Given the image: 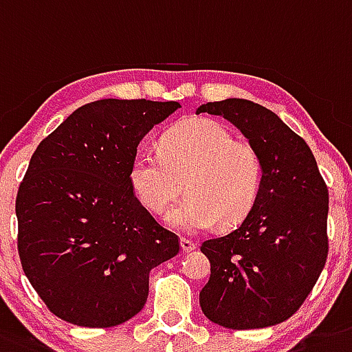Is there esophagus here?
I'll return each mask as SVG.
<instances>
[{
    "instance_id": "esophagus-1",
    "label": "esophagus",
    "mask_w": 352,
    "mask_h": 352,
    "mask_svg": "<svg viewBox=\"0 0 352 352\" xmlns=\"http://www.w3.org/2000/svg\"><path fill=\"white\" fill-rule=\"evenodd\" d=\"M180 249H182L184 252H191L196 249V243L189 239H180Z\"/></svg>"
}]
</instances>
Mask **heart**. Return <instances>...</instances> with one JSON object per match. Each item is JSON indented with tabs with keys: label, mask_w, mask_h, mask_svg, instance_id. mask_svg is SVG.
I'll use <instances>...</instances> for the list:
<instances>
[{
	"label": "heart",
	"mask_w": 352,
	"mask_h": 352,
	"mask_svg": "<svg viewBox=\"0 0 352 352\" xmlns=\"http://www.w3.org/2000/svg\"><path fill=\"white\" fill-rule=\"evenodd\" d=\"M133 191L147 210L161 214L184 189L188 198L166 214L170 226L196 233L242 223L258 201L263 163L214 119H192L164 135L161 151L138 148L129 166Z\"/></svg>",
	"instance_id": "1"
}]
</instances>
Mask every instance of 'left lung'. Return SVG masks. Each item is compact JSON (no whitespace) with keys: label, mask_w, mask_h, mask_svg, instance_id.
Instances as JSON below:
<instances>
[{"label":"left lung","mask_w":352,"mask_h":352,"mask_svg":"<svg viewBox=\"0 0 352 352\" xmlns=\"http://www.w3.org/2000/svg\"><path fill=\"white\" fill-rule=\"evenodd\" d=\"M223 116L258 151V201L239 228L205 240L210 278L199 307L215 324L254 330L286 321L302 307L328 258V188L302 137L272 110L230 98L196 113Z\"/></svg>","instance_id":"1"}]
</instances>
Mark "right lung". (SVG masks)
<instances>
[{
	"mask_svg": "<svg viewBox=\"0 0 352 352\" xmlns=\"http://www.w3.org/2000/svg\"><path fill=\"white\" fill-rule=\"evenodd\" d=\"M177 101L98 100L33 153L15 199L22 270L54 316L110 328L144 309L148 272L179 236L138 201L129 166L142 138Z\"/></svg>",
	"mask_w": 352,
	"mask_h": 352,
	"instance_id": "right-lung-1",
	"label": "right lung"
}]
</instances>
